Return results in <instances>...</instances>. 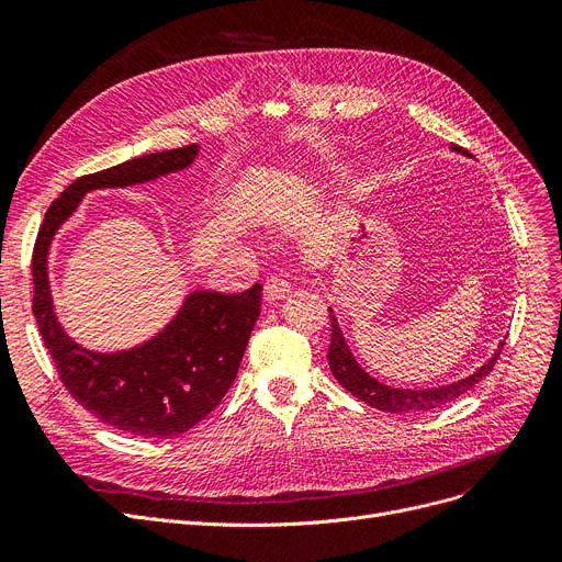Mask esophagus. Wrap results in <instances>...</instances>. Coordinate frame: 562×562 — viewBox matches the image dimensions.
I'll list each match as a JSON object with an SVG mask.
<instances>
[{
    "label": "esophagus",
    "instance_id": "1",
    "mask_svg": "<svg viewBox=\"0 0 562 562\" xmlns=\"http://www.w3.org/2000/svg\"><path fill=\"white\" fill-rule=\"evenodd\" d=\"M289 293H291V284L280 276H271L263 282V301L266 303H276L280 299H286Z\"/></svg>",
    "mask_w": 562,
    "mask_h": 562
}]
</instances>
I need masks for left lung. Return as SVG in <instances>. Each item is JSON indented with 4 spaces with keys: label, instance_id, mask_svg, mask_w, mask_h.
<instances>
[{
    "label": "left lung",
    "instance_id": "1",
    "mask_svg": "<svg viewBox=\"0 0 562 562\" xmlns=\"http://www.w3.org/2000/svg\"><path fill=\"white\" fill-rule=\"evenodd\" d=\"M451 150L458 155L469 157L467 150L458 145H451ZM330 316H333V337H330V350H328V364L333 375L339 380V385L350 392L356 398L364 401L367 405L382 409V412H430L437 409L441 405H447L456 398H460L467 390H471L474 385L492 371L498 352L504 350V341L496 346V350L492 352V358L479 367L474 373H469L460 380L449 382V385H439V387H428V390H403V387H394V385H385L378 378H373L358 360L352 356V350L339 328V321L330 307Z\"/></svg>",
    "mask_w": 562,
    "mask_h": 562
}]
</instances>
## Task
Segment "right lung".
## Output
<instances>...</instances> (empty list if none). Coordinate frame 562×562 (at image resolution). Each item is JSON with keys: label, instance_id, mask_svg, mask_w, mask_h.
Listing matches in <instances>:
<instances>
[{"label": "right lung", "instance_id": "1", "mask_svg": "<svg viewBox=\"0 0 562 562\" xmlns=\"http://www.w3.org/2000/svg\"><path fill=\"white\" fill-rule=\"evenodd\" d=\"M198 155L193 143L79 177L52 202L34 248V316L58 375L79 405L130 435H182L221 403L257 323L261 284L241 293L191 291L159 333L132 348L102 352L75 341L58 321L49 250L86 193L155 182L191 168Z\"/></svg>", "mask_w": 562, "mask_h": 562}]
</instances>
